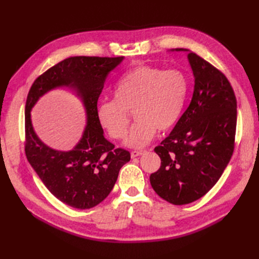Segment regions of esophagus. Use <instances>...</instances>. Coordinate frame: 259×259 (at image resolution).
Returning a JSON list of instances; mask_svg holds the SVG:
<instances>
[{
    "instance_id": "34e87169",
    "label": "esophagus",
    "mask_w": 259,
    "mask_h": 259,
    "mask_svg": "<svg viewBox=\"0 0 259 259\" xmlns=\"http://www.w3.org/2000/svg\"><path fill=\"white\" fill-rule=\"evenodd\" d=\"M144 152H145V151H143V150L132 151V152H131V156H132V158H136V156H138V155H142Z\"/></svg>"
}]
</instances>
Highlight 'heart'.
I'll return each instance as SVG.
<instances>
[{
	"label": "heart",
	"mask_w": 259,
	"mask_h": 259,
	"mask_svg": "<svg viewBox=\"0 0 259 259\" xmlns=\"http://www.w3.org/2000/svg\"><path fill=\"white\" fill-rule=\"evenodd\" d=\"M189 90L186 75L178 70L152 66H137L116 82L113 100L104 101L97 110L101 127L111 138L122 139L130 123L127 112L133 111V124L124 144L143 148L151 142L156 131L170 128L182 114Z\"/></svg>",
	"instance_id": "1"
}]
</instances>
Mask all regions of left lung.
Instances as JSON below:
<instances>
[{"instance_id": "8db88e82", "label": "left lung", "mask_w": 259, "mask_h": 259, "mask_svg": "<svg viewBox=\"0 0 259 259\" xmlns=\"http://www.w3.org/2000/svg\"><path fill=\"white\" fill-rule=\"evenodd\" d=\"M194 76L190 105L170 134L154 148L161 159L150 175L156 194L175 205L197 201L221 178L231 159L237 127V99L228 79L186 49Z\"/></svg>"}]
</instances>
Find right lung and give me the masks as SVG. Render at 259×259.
<instances>
[{
    "label": "right lung",
    "mask_w": 259,
    "mask_h": 259,
    "mask_svg": "<svg viewBox=\"0 0 259 259\" xmlns=\"http://www.w3.org/2000/svg\"><path fill=\"white\" fill-rule=\"evenodd\" d=\"M123 59V56L66 58L38 76L28 94L25 110L27 159L50 192L74 208H92L103 202L113 189L121 167L131 160L128 151L115 149L105 138L97 117V101L107 76ZM60 87L76 93L87 114L80 142L69 152L46 146L35 134L30 121V110L37 100Z\"/></svg>",
    "instance_id": "1"
}]
</instances>
